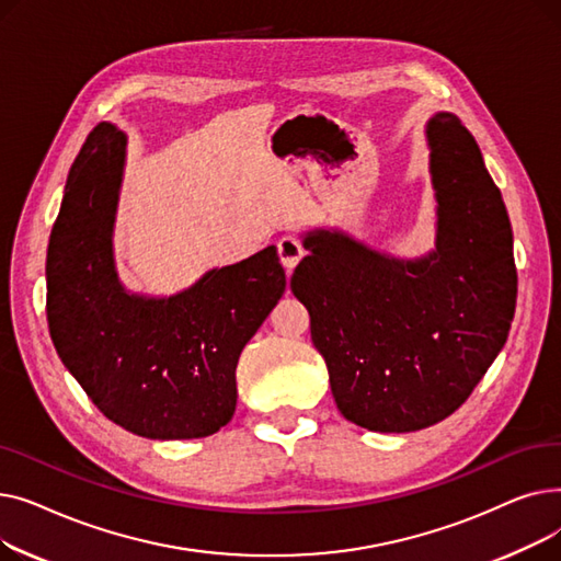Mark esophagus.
<instances>
[{
	"label": "esophagus",
	"instance_id": "34e87169",
	"mask_svg": "<svg viewBox=\"0 0 561 561\" xmlns=\"http://www.w3.org/2000/svg\"><path fill=\"white\" fill-rule=\"evenodd\" d=\"M277 252H279V259L284 263L286 273H293V268H296L300 259L305 256V245L300 239H296V236H282L277 243Z\"/></svg>",
	"mask_w": 561,
	"mask_h": 561
}]
</instances>
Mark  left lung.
Segmentation results:
<instances>
[{
	"instance_id": "left-lung-1",
	"label": "left lung",
	"mask_w": 561,
	"mask_h": 561,
	"mask_svg": "<svg viewBox=\"0 0 561 561\" xmlns=\"http://www.w3.org/2000/svg\"><path fill=\"white\" fill-rule=\"evenodd\" d=\"M436 250L398 261L313 231L290 288L341 414L373 432L430 427L468 400L503 350L516 309L512 225L482 152L453 113L427 123Z\"/></svg>"
}]
</instances>
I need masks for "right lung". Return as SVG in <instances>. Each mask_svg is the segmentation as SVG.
<instances>
[{
	"instance_id": "obj_1",
	"label": "right lung",
	"mask_w": 561,
	"mask_h": 561,
	"mask_svg": "<svg viewBox=\"0 0 561 561\" xmlns=\"http://www.w3.org/2000/svg\"><path fill=\"white\" fill-rule=\"evenodd\" d=\"M125 145L100 123L70 168L47 248L49 334L108 421L145 438H202L231 421L236 364L286 275L271 245L172 298L129 296L111 245Z\"/></svg>"
}]
</instances>
